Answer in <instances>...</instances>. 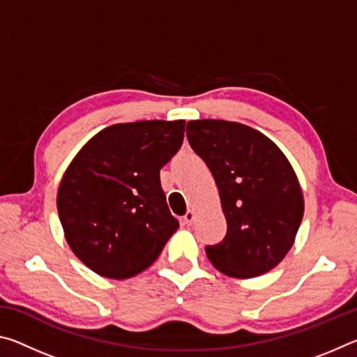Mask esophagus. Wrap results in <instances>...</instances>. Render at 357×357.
Wrapping results in <instances>:
<instances>
[{"instance_id": "esophagus-1", "label": "esophagus", "mask_w": 357, "mask_h": 357, "mask_svg": "<svg viewBox=\"0 0 357 357\" xmlns=\"http://www.w3.org/2000/svg\"><path fill=\"white\" fill-rule=\"evenodd\" d=\"M183 219H184V223H185V225H190V223L193 222V219H195V213H193V211H187V213H185V215L183 217Z\"/></svg>"}]
</instances>
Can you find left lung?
Listing matches in <instances>:
<instances>
[{
  "label": "left lung",
  "mask_w": 357,
  "mask_h": 357,
  "mask_svg": "<svg viewBox=\"0 0 357 357\" xmlns=\"http://www.w3.org/2000/svg\"><path fill=\"white\" fill-rule=\"evenodd\" d=\"M185 132L213 173L227 219L222 243L206 245L209 261L236 279L268 273L291 249L304 215L291 164L274 142L241 123L189 121Z\"/></svg>",
  "instance_id": "obj_1"
}]
</instances>
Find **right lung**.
<instances>
[{
  "instance_id": "1",
  "label": "right lung",
  "mask_w": 357,
  "mask_h": 357,
  "mask_svg": "<svg viewBox=\"0 0 357 357\" xmlns=\"http://www.w3.org/2000/svg\"><path fill=\"white\" fill-rule=\"evenodd\" d=\"M184 126L183 119L113 124L70 162L58 215L72 252L96 274L118 280L140 274L178 229L160 168L179 151Z\"/></svg>"
}]
</instances>
